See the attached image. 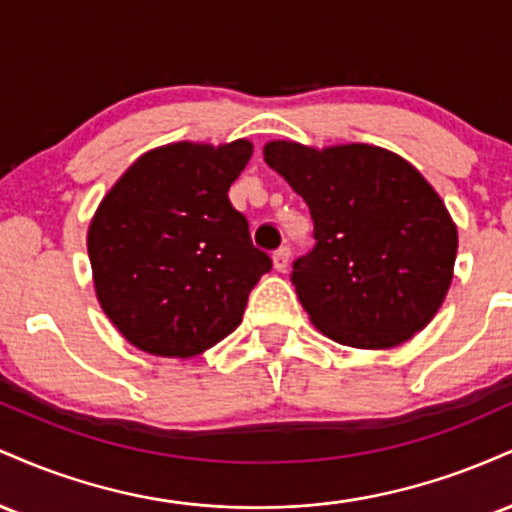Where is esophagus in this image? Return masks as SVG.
I'll return each instance as SVG.
<instances>
[{
  "label": "esophagus",
  "instance_id": "34e87169",
  "mask_svg": "<svg viewBox=\"0 0 512 512\" xmlns=\"http://www.w3.org/2000/svg\"><path fill=\"white\" fill-rule=\"evenodd\" d=\"M289 257H291L289 245H281L279 250H274V269H276V272H284V269L289 267Z\"/></svg>",
  "mask_w": 512,
  "mask_h": 512
}]
</instances>
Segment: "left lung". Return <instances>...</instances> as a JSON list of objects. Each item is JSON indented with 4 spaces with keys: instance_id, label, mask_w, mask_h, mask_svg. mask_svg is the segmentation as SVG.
<instances>
[{
    "instance_id": "1",
    "label": "left lung",
    "mask_w": 512,
    "mask_h": 512,
    "mask_svg": "<svg viewBox=\"0 0 512 512\" xmlns=\"http://www.w3.org/2000/svg\"><path fill=\"white\" fill-rule=\"evenodd\" d=\"M264 161L310 209L315 245L293 262L291 284L317 330L356 349H390L424 330L457 255L455 223L424 175L368 144L272 142Z\"/></svg>"
}]
</instances>
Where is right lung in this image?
I'll return each mask as SVG.
<instances>
[{
    "instance_id": "right-lung-1",
    "label": "right lung",
    "mask_w": 512,
    "mask_h": 512,
    "mask_svg": "<svg viewBox=\"0 0 512 512\" xmlns=\"http://www.w3.org/2000/svg\"><path fill=\"white\" fill-rule=\"evenodd\" d=\"M245 139L168 144L127 168L93 216L88 257L105 315L137 349L190 358L240 325L272 269L228 199L248 166Z\"/></svg>"
}]
</instances>
